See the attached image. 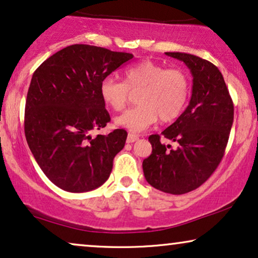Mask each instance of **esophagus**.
Wrapping results in <instances>:
<instances>
[{"instance_id":"34e87169","label":"esophagus","mask_w":258,"mask_h":258,"mask_svg":"<svg viewBox=\"0 0 258 258\" xmlns=\"http://www.w3.org/2000/svg\"><path fill=\"white\" fill-rule=\"evenodd\" d=\"M137 140H139V136L135 135V134H129L128 137H126V142L128 143H133L137 141Z\"/></svg>"}]
</instances>
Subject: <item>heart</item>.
Instances as JSON below:
<instances>
[{
	"mask_svg": "<svg viewBox=\"0 0 258 258\" xmlns=\"http://www.w3.org/2000/svg\"><path fill=\"white\" fill-rule=\"evenodd\" d=\"M136 96V106L116 118V124L140 133L158 121L172 122L181 115L188 102L190 83L181 69H165L154 61L137 62L123 72V82L106 77L100 82L103 102L115 111H122Z\"/></svg>",
	"mask_w": 258,
	"mask_h": 258,
	"instance_id": "1",
	"label": "heart"
}]
</instances>
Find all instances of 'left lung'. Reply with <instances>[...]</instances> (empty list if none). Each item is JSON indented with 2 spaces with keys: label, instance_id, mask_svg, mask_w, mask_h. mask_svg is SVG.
I'll return each instance as SVG.
<instances>
[{
  "label": "left lung",
  "instance_id": "obj_1",
  "mask_svg": "<svg viewBox=\"0 0 258 258\" xmlns=\"http://www.w3.org/2000/svg\"><path fill=\"white\" fill-rule=\"evenodd\" d=\"M187 65L193 76L192 97L179 118L163 130L175 148L149 136L152 154L143 160L145 178L154 188L185 195L198 188L222 161L233 123V102L217 66L197 55L166 52Z\"/></svg>",
  "mask_w": 258,
  "mask_h": 258
}]
</instances>
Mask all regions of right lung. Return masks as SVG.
Returning <instances> with one entry per match:
<instances>
[{
	"mask_svg": "<svg viewBox=\"0 0 258 258\" xmlns=\"http://www.w3.org/2000/svg\"><path fill=\"white\" fill-rule=\"evenodd\" d=\"M134 58L90 45H71L33 73L25 108V135L45 175L68 192L92 190L109 179L128 134L90 136L110 122L99 93L103 79Z\"/></svg>",
	"mask_w": 258,
	"mask_h": 258,
	"instance_id": "right-lung-1",
	"label": "right lung"
}]
</instances>
